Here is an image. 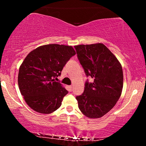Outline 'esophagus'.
<instances>
[{
    "instance_id": "obj_1",
    "label": "esophagus",
    "mask_w": 146,
    "mask_h": 146,
    "mask_svg": "<svg viewBox=\"0 0 146 146\" xmlns=\"http://www.w3.org/2000/svg\"><path fill=\"white\" fill-rule=\"evenodd\" d=\"M70 89L71 91H72V90H73V86H70Z\"/></svg>"
}]
</instances>
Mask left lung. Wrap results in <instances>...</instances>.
Here are the masks:
<instances>
[{
	"label": "left lung",
	"mask_w": 146,
	"mask_h": 146,
	"mask_svg": "<svg viewBox=\"0 0 146 146\" xmlns=\"http://www.w3.org/2000/svg\"><path fill=\"white\" fill-rule=\"evenodd\" d=\"M77 57L87 80L82 95L76 96L78 108L90 118H98L108 113L120 97L123 88L122 66L103 44L75 46Z\"/></svg>",
	"instance_id": "obj_1"
}]
</instances>
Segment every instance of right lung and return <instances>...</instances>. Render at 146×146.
I'll list each match as a JSON object with an SVG mask.
<instances>
[{
	"instance_id": "add662e5",
	"label": "right lung",
	"mask_w": 146,
	"mask_h": 146,
	"mask_svg": "<svg viewBox=\"0 0 146 146\" xmlns=\"http://www.w3.org/2000/svg\"><path fill=\"white\" fill-rule=\"evenodd\" d=\"M75 54L72 46L53 44L38 47L27 55L19 68L18 84L32 110L49 114L60 107L68 91L55 78Z\"/></svg>"
}]
</instances>
